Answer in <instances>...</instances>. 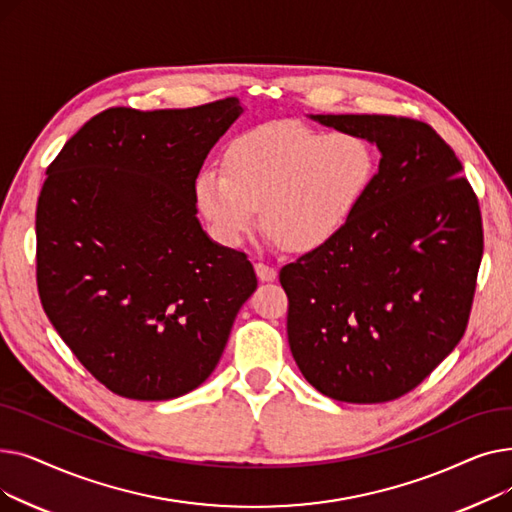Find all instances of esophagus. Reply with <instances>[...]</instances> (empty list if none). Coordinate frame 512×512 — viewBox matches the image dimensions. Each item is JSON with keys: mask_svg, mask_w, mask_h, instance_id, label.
Wrapping results in <instances>:
<instances>
[{"mask_svg": "<svg viewBox=\"0 0 512 512\" xmlns=\"http://www.w3.org/2000/svg\"><path fill=\"white\" fill-rule=\"evenodd\" d=\"M255 272H257V278L261 282H274L276 276H278V272L274 270V267L267 265V263H255Z\"/></svg>", "mask_w": 512, "mask_h": 512, "instance_id": "obj_1", "label": "esophagus"}]
</instances>
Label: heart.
<instances>
[{
  "instance_id": "heart-1",
  "label": "heart",
  "mask_w": 512,
  "mask_h": 512,
  "mask_svg": "<svg viewBox=\"0 0 512 512\" xmlns=\"http://www.w3.org/2000/svg\"><path fill=\"white\" fill-rule=\"evenodd\" d=\"M224 170L197 176L195 195L213 232L238 242L257 220L290 253L326 247L351 222L378 170L369 141L355 132L270 124L234 139Z\"/></svg>"
}]
</instances>
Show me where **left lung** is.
Instances as JSON below:
<instances>
[{"mask_svg": "<svg viewBox=\"0 0 512 512\" xmlns=\"http://www.w3.org/2000/svg\"><path fill=\"white\" fill-rule=\"evenodd\" d=\"M311 118L359 134L382 159L344 230L280 270L288 344L321 394L388 402L417 388L467 330L483 255L479 203L461 161L429 124Z\"/></svg>", "mask_w": 512, "mask_h": 512, "instance_id": "left-lung-1", "label": "left lung"}]
</instances>
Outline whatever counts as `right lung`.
<instances>
[{"instance_id": "1", "label": "right lung", "mask_w": 512, "mask_h": 512, "mask_svg": "<svg viewBox=\"0 0 512 512\" xmlns=\"http://www.w3.org/2000/svg\"><path fill=\"white\" fill-rule=\"evenodd\" d=\"M242 114L236 97L91 118L47 168L37 203L41 305L107 390L170 400L218 365L257 288L242 251L197 220L195 182Z\"/></svg>"}]
</instances>
